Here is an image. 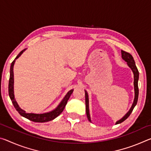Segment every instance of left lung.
<instances>
[{
  "label": "left lung",
  "instance_id": "obj_1",
  "mask_svg": "<svg viewBox=\"0 0 151 151\" xmlns=\"http://www.w3.org/2000/svg\"><path fill=\"white\" fill-rule=\"evenodd\" d=\"M121 54H122V58H123V59L127 63L128 65H129V67L131 68L132 72H133V73H134V86L135 96H134V103H133V104H132L131 109H130L129 111L126 114H125V116L123 117V118L121 119V120H119V121H117L116 122V124L121 123V122L125 121V120H126L128 117L130 116V114H131V112H132V111H133L134 106H136L137 101H138V98H139V86H138V81H139V70H138V69H137L136 65H135L134 58H133V57H132V56L130 54V53L125 52V51H124V50H121ZM85 103H86V116H87L88 121L91 122V121L90 114H89V110H88V96L87 92H86V91H85Z\"/></svg>",
  "mask_w": 151,
  "mask_h": 151
}]
</instances>
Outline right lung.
Returning <instances> with one entry per match:
<instances>
[{
	"instance_id": "1",
	"label": "right lung",
	"mask_w": 151,
	"mask_h": 151,
	"mask_svg": "<svg viewBox=\"0 0 151 151\" xmlns=\"http://www.w3.org/2000/svg\"><path fill=\"white\" fill-rule=\"evenodd\" d=\"M26 49L22 50L21 52H20L19 55L17 56V57L15 58V59L12 61L11 65V69H10V78H9V94L11 100L12 101V104L14 106V108L16 109L17 111L19 112V113L20 115L25 117V118L28 119L30 121L36 122H45L50 121H52L56 117H57L59 114L63 111L64 109L66 106V103L68 99H69L71 94L73 93V90H70V91L68 92V93L66 94L65 98L63 99L62 102L60 103L59 105L57 106V108L55 109L54 111L47 112V113L44 114H33V113H27L26 112L23 110H22L20 108L19 104H17V101H15L14 95V73H13V66L15 62V60L17 58H19L20 55L22 54V52Z\"/></svg>"
}]
</instances>
